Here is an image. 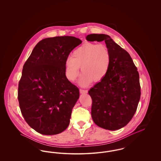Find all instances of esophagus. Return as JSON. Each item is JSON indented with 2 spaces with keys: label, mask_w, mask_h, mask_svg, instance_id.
Returning a JSON list of instances; mask_svg holds the SVG:
<instances>
[{
  "label": "esophagus",
  "mask_w": 161,
  "mask_h": 161,
  "mask_svg": "<svg viewBox=\"0 0 161 161\" xmlns=\"http://www.w3.org/2000/svg\"><path fill=\"white\" fill-rule=\"evenodd\" d=\"M87 90H84V89H80V92L81 93H82V94H83V93H87Z\"/></svg>",
  "instance_id": "34e87169"
}]
</instances>
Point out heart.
I'll return each mask as SVG.
<instances>
[{"label":"heart","instance_id":"1","mask_svg":"<svg viewBox=\"0 0 161 161\" xmlns=\"http://www.w3.org/2000/svg\"><path fill=\"white\" fill-rule=\"evenodd\" d=\"M111 61L110 51L105 44L85 43L73 52L65 63L66 75L70 81H75L80 68L83 73L79 83L86 86L91 81L98 82L108 71Z\"/></svg>","mask_w":161,"mask_h":161}]
</instances>
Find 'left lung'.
Listing matches in <instances>:
<instances>
[{
	"mask_svg": "<svg viewBox=\"0 0 161 161\" xmlns=\"http://www.w3.org/2000/svg\"><path fill=\"white\" fill-rule=\"evenodd\" d=\"M89 42L104 41L110 55L105 77L89 91L92 100L91 115L100 127L118 130L129 123L141 97L139 75L130 54L106 34H89Z\"/></svg>",
	"mask_w": 161,
	"mask_h": 161,
	"instance_id": "1",
	"label": "left lung"
}]
</instances>
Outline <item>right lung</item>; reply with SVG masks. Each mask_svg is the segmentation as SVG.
<instances>
[{
    "label": "right lung",
    "mask_w": 161,
    "mask_h": 161,
    "mask_svg": "<svg viewBox=\"0 0 161 161\" xmlns=\"http://www.w3.org/2000/svg\"><path fill=\"white\" fill-rule=\"evenodd\" d=\"M82 41L72 36L40 41L23 65L18 100L23 118L40 134L53 135L66 130L79 89L66 76L65 63Z\"/></svg>",
    "instance_id": "add662e5"
}]
</instances>
